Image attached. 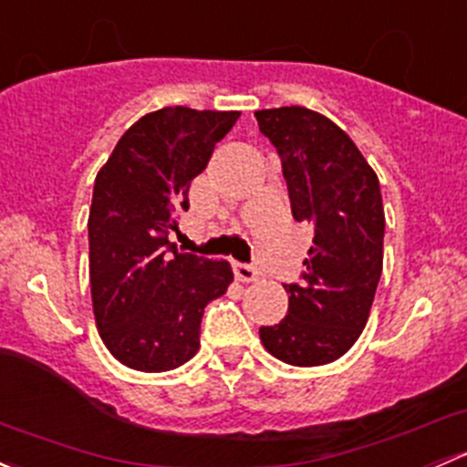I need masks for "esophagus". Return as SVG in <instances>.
Listing matches in <instances>:
<instances>
[{
  "mask_svg": "<svg viewBox=\"0 0 467 467\" xmlns=\"http://www.w3.org/2000/svg\"><path fill=\"white\" fill-rule=\"evenodd\" d=\"M234 277L239 282H255L260 277V271H257L253 264H234Z\"/></svg>",
  "mask_w": 467,
  "mask_h": 467,
  "instance_id": "34e87169",
  "label": "esophagus"
}]
</instances>
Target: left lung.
I'll return each instance as SVG.
<instances>
[{
    "label": "left lung",
    "instance_id": "obj_1",
    "mask_svg": "<svg viewBox=\"0 0 467 467\" xmlns=\"http://www.w3.org/2000/svg\"><path fill=\"white\" fill-rule=\"evenodd\" d=\"M255 117L282 160L294 219L314 228L303 282L285 285L289 312L260 327V338L285 364H332L364 332L378 291L384 260L378 173L321 112L285 106Z\"/></svg>",
    "mask_w": 467,
    "mask_h": 467
}]
</instances>
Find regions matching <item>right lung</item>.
<instances>
[{
  "label": "right lung",
  "mask_w": 467,
  "mask_h": 467,
  "mask_svg": "<svg viewBox=\"0 0 467 467\" xmlns=\"http://www.w3.org/2000/svg\"><path fill=\"white\" fill-rule=\"evenodd\" d=\"M242 112L162 108L140 117L94 181L89 289L99 337L117 361L164 373L199 352L205 305L233 282L225 260L178 253L169 233L190 185Z\"/></svg>",
  "instance_id": "right-lung-1"
}]
</instances>
